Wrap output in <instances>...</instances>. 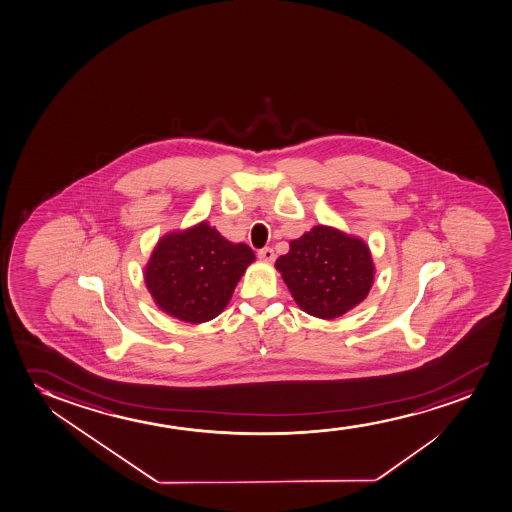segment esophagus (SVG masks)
Here are the masks:
<instances>
[{
	"mask_svg": "<svg viewBox=\"0 0 512 512\" xmlns=\"http://www.w3.org/2000/svg\"><path fill=\"white\" fill-rule=\"evenodd\" d=\"M260 260H264V262H273L274 260V250L273 248H269V246H266V248H262V250H259Z\"/></svg>",
	"mask_w": 512,
	"mask_h": 512,
	"instance_id": "1",
	"label": "esophagus"
}]
</instances>
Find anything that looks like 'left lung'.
<instances>
[{"label":"left lung","instance_id":"obj_1","mask_svg":"<svg viewBox=\"0 0 512 512\" xmlns=\"http://www.w3.org/2000/svg\"><path fill=\"white\" fill-rule=\"evenodd\" d=\"M276 269L297 306L321 319L339 318L361 304L375 278L365 241L323 224L292 239Z\"/></svg>","mask_w":512,"mask_h":512}]
</instances>
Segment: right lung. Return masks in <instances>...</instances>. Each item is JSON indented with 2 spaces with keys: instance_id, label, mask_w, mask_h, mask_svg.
<instances>
[{
  "instance_id": "add662e5",
  "label": "right lung",
  "mask_w": 512,
  "mask_h": 512,
  "mask_svg": "<svg viewBox=\"0 0 512 512\" xmlns=\"http://www.w3.org/2000/svg\"><path fill=\"white\" fill-rule=\"evenodd\" d=\"M255 262L245 243H231L206 220L163 236L144 267V281L154 304L186 323L217 318L234 288Z\"/></svg>"
}]
</instances>
